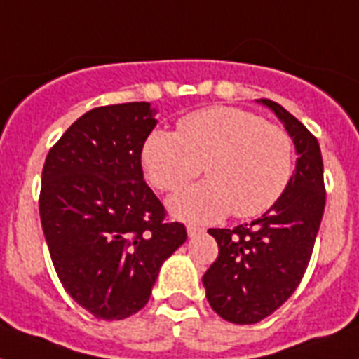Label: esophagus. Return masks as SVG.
Here are the masks:
<instances>
[{"mask_svg":"<svg viewBox=\"0 0 359 359\" xmlns=\"http://www.w3.org/2000/svg\"><path fill=\"white\" fill-rule=\"evenodd\" d=\"M186 231H188V236H190V238H194V236H199L205 233V229H203V227H197V225H188V227H186Z\"/></svg>","mask_w":359,"mask_h":359,"instance_id":"1","label":"esophagus"}]
</instances>
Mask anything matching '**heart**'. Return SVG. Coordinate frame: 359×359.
Instances as JSON below:
<instances>
[{
    "label": "heart",
    "instance_id": "heart-1",
    "mask_svg": "<svg viewBox=\"0 0 359 359\" xmlns=\"http://www.w3.org/2000/svg\"><path fill=\"white\" fill-rule=\"evenodd\" d=\"M141 165L154 188L179 191L203 171L208 180L169 199L175 218L210 224L235 212L255 218L272 208L294 171L290 135L238 108L201 109L179 130H156L145 140Z\"/></svg>",
    "mask_w": 359,
    "mask_h": 359
}]
</instances>
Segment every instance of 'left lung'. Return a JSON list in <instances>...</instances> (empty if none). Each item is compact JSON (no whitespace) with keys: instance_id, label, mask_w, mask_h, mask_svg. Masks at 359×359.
Here are the masks:
<instances>
[{"instance_id":"1","label":"left lung","mask_w":359,"mask_h":359,"mask_svg":"<svg viewBox=\"0 0 359 359\" xmlns=\"http://www.w3.org/2000/svg\"><path fill=\"white\" fill-rule=\"evenodd\" d=\"M283 123L296 149V169L272 208L250 225L208 229L219 248L203 276L207 300L233 324H255L289 300L311 259L326 205L317 137L283 106L257 100Z\"/></svg>"}]
</instances>
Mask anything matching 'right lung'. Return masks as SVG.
<instances>
[{
	"label": "right lung",
	"instance_id": "add662e5",
	"mask_svg": "<svg viewBox=\"0 0 359 359\" xmlns=\"http://www.w3.org/2000/svg\"><path fill=\"white\" fill-rule=\"evenodd\" d=\"M149 102L81 115L50 149L42 169L41 224L59 281L104 320L134 315L160 266L186 242V227L143 180L141 151L156 126Z\"/></svg>",
	"mask_w": 359,
	"mask_h": 359
}]
</instances>
